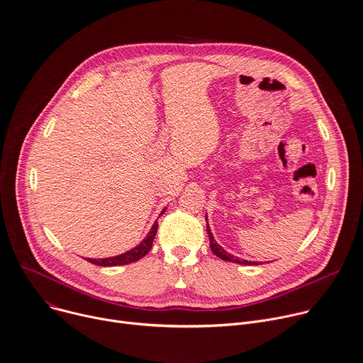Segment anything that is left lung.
Masks as SVG:
<instances>
[{"mask_svg": "<svg viewBox=\"0 0 363 363\" xmlns=\"http://www.w3.org/2000/svg\"><path fill=\"white\" fill-rule=\"evenodd\" d=\"M206 220H207V216H206ZM207 233H208V238H210V247H211V250H213V253L216 255V256H218L220 259H223V260H227V262H235V263H240V265H257V263H255V262H249V260H243V259H239V257H235L233 255H230V253H227L216 240H214V236H213V233H211V230H210V225H208V223H207Z\"/></svg>", "mask_w": 363, "mask_h": 363, "instance_id": "8db88e82", "label": "left lung"}]
</instances>
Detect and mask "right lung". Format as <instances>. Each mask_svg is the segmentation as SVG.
I'll return each instance as SVG.
<instances>
[{
  "mask_svg": "<svg viewBox=\"0 0 363 363\" xmlns=\"http://www.w3.org/2000/svg\"><path fill=\"white\" fill-rule=\"evenodd\" d=\"M163 208L160 214L164 213ZM156 232H157V221L153 223L150 232L147 233V236L131 250L125 252V253H121L118 256H113V257H104V259H86L88 262L94 263V265H98V267H118V265H127V263H133L139 259H142L143 256L147 255V252L152 249V243H153V239L156 236Z\"/></svg>",
  "mask_w": 363,
  "mask_h": 363,
  "instance_id": "add662e5",
  "label": "right lung"
}]
</instances>
